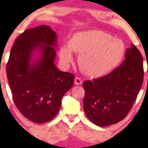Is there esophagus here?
<instances>
[{"label": "esophagus", "mask_w": 148, "mask_h": 148, "mask_svg": "<svg viewBox=\"0 0 148 148\" xmlns=\"http://www.w3.org/2000/svg\"><path fill=\"white\" fill-rule=\"evenodd\" d=\"M74 84H75L76 85H81L82 84V81L81 79L79 78V77H76L75 79H74Z\"/></svg>", "instance_id": "34e87169"}]
</instances>
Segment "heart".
Listing matches in <instances>:
<instances>
[{"label": "heart", "instance_id": "b5f03b06", "mask_svg": "<svg viewBox=\"0 0 148 148\" xmlns=\"http://www.w3.org/2000/svg\"><path fill=\"white\" fill-rule=\"evenodd\" d=\"M71 52L79 55L80 69L92 77H100L112 71L123 59L125 46L123 41L113 38L110 34L99 31H82L74 34L68 47L60 49L62 63L69 65L73 61Z\"/></svg>", "mask_w": 148, "mask_h": 148}]
</instances>
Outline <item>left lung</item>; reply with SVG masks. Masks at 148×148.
Here are the masks:
<instances>
[{
    "label": "left lung",
    "instance_id": "8db88e82",
    "mask_svg": "<svg viewBox=\"0 0 148 148\" xmlns=\"http://www.w3.org/2000/svg\"><path fill=\"white\" fill-rule=\"evenodd\" d=\"M143 62L140 51L131 44L120 66L104 77L84 82V110L91 122L105 127L125 119L143 85Z\"/></svg>",
    "mask_w": 148,
    "mask_h": 148
}]
</instances>
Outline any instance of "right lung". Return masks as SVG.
<instances>
[{"instance_id": "add662e5", "label": "right lung", "mask_w": 148, "mask_h": 148, "mask_svg": "<svg viewBox=\"0 0 148 148\" xmlns=\"http://www.w3.org/2000/svg\"><path fill=\"white\" fill-rule=\"evenodd\" d=\"M56 34L50 26L27 29L15 41L6 66L13 99L28 120L38 124L55 117L62 99L73 86L74 75L59 71L54 64ZM40 52V59L32 60Z\"/></svg>"}]
</instances>
